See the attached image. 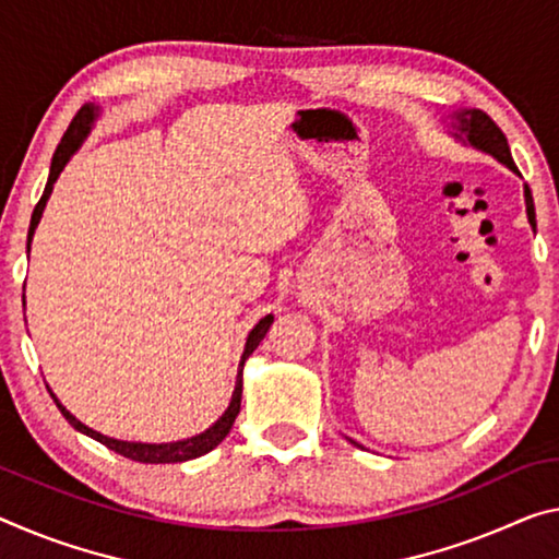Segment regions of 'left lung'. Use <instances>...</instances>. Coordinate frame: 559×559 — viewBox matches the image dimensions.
Listing matches in <instances>:
<instances>
[{
    "mask_svg": "<svg viewBox=\"0 0 559 559\" xmlns=\"http://www.w3.org/2000/svg\"><path fill=\"white\" fill-rule=\"evenodd\" d=\"M460 119V131L467 136L473 146L483 148L490 156L498 158L500 164H504L512 171H518L515 162H512V154H510V146H508V139H504L502 129L495 123L490 117H487L485 111L480 109H471V111H463L457 114ZM525 203H527V218L530 224L535 226V203H533V193H530V186H525ZM353 442V440H350Z\"/></svg>",
    "mask_w": 559,
    "mask_h": 559,
    "instance_id": "left-lung-1",
    "label": "left lung"
}]
</instances>
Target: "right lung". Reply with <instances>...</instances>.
I'll use <instances>...</instances> for the list:
<instances>
[{
	"label": "right lung",
	"mask_w": 559,
	"mask_h": 559,
	"mask_svg": "<svg viewBox=\"0 0 559 559\" xmlns=\"http://www.w3.org/2000/svg\"><path fill=\"white\" fill-rule=\"evenodd\" d=\"M96 117V109L94 106H82V109L76 111V117L72 119V123H69L67 134L61 136V144L57 146L55 152V158H51V171H49V181L47 186H44V193L37 206H34V214H32V224H29V241L34 236V228H37L39 218H41V211L44 206H47V199L51 193V186H55L57 176L61 174V168L67 166L69 158H72V154L79 148V144H82L84 136L88 134V127H92V121ZM273 323V316H265L259 321V325L253 328L251 333H248V341H246V350H243V358H241V370H238V378H236V391H234V397H231V405H228V411L221 415V418L211 425V428L206 432H201V436L197 438H189V440H179V442H164V445H146V442H123V440H114V438H106L102 436V432H96L92 428H86L84 423H79L72 413L67 411L64 405H61L57 401L55 393H49L51 397H55L57 407L61 411V415L69 420V425L72 428H76L79 432H84V436L99 440L102 445H106L109 450H114V453H119L123 457L129 460H136V463H183V460H193L199 457L203 453H209V450H214L221 440H224L228 436V430L234 428V420L238 411H241V388H243V362L246 358L251 356V353L259 348V343L263 341V335L269 333V328Z\"/></svg>",
	"instance_id": "add662e5"
}]
</instances>
